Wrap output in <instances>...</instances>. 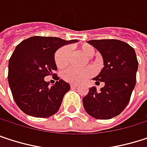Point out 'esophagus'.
Returning <instances> with one entry per match:
<instances>
[{
	"label": "esophagus",
	"instance_id": "obj_1",
	"mask_svg": "<svg viewBox=\"0 0 147 147\" xmlns=\"http://www.w3.org/2000/svg\"><path fill=\"white\" fill-rule=\"evenodd\" d=\"M70 86H71V88H76L78 86V85H76V84H70Z\"/></svg>",
	"mask_w": 147,
	"mask_h": 147
}]
</instances>
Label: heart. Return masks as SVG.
Masks as SVG:
<instances>
[{"label": "heart", "instance_id": "obj_1", "mask_svg": "<svg viewBox=\"0 0 147 147\" xmlns=\"http://www.w3.org/2000/svg\"><path fill=\"white\" fill-rule=\"evenodd\" d=\"M80 51L86 57H92L95 53L94 48L87 43L81 45L80 47ZM69 54H70V50L67 46H64L57 50L55 55V61L58 67H64L68 64ZM93 74H94L93 68L91 67L83 69L69 67L62 73V78L67 82L79 84L86 81L92 75H93Z\"/></svg>", "mask_w": 147, "mask_h": 147}]
</instances>
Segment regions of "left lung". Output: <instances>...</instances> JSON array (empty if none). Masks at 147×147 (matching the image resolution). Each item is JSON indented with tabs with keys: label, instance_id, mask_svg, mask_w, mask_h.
Returning <instances> with one entry per match:
<instances>
[{
	"label": "left lung",
	"instance_id": "left-lung-1",
	"mask_svg": "<svg viewBox=\"0 0 147 147\" xmlns=\"http://www.w3.org/2000/svg\"><path fill=\"white\" fill-rule=\"evenodd\" d=\"M88 42L102 55L104 67L93 80L96 85L104 82L105 86L100 91L96 86L89 88L83 105L87 114L96 119H111L121 114L130 100L138 70L136 54L128 43L116 39Z\"/></svg>",
	"mask_w": 147,
	"mask_h": 147
}]
</instances>
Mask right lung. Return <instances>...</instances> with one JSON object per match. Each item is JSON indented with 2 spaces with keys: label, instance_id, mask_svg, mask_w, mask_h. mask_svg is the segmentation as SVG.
I'll use <instances>...</instances> for the list:
<instances>
[{
  "label": "right lung",
  "instance_id": "1",
  "mask_svg": "<svg viewBox=\"0 0 147 147\" xmlns=\"http://www.w3.org/2000/svg\"><path fill=\"white\" fill-rule=\"evenodd\" d=\"M59 37H31L18 44L8 62V84L18 107L28 115L49 117L61 105L70 85L59 80L53 86L44 80L57 70L55 54L61 47L77 42ZM57 80L59 78L55 75Z\"/></svg>",
  "mask_w": 147,
  "mask_h": 147
}]
</instances>
